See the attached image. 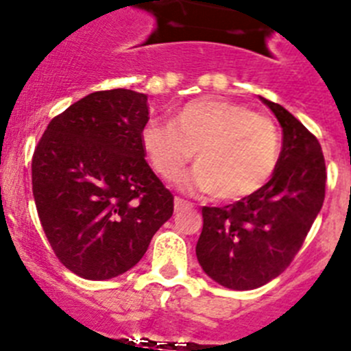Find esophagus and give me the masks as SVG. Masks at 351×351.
<instances>
[{
	"label": "esophagus",
	"instance_id": "obj_1",
	"mask_svg": "<svg viewBox=\"0 0 351 351\" xmlns=\"http://www.w3.org/2000/svg\"><path fill=\"white\" fill-rule=\"evenodd\" d=\"M189 202H186V200H182V198H179V197H176V200H173V208H176V212H181V210H184V208H189Z\"/></svg>",
	"mask_w": 351,
	"mask_h": 351
}]
</instances>
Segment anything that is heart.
Segmentation results:
<instances>
[{
	"label": "heart",
	"mask_w": 351,
	"mask_h": 351,
	"mask_svg": "<svg viewBox=\"0 0 351 351\" xmlns=\"http://www.w3.org/2000/svg\"><path fill=\"white\" fill-rule=\"evenodd\" d=\"M141 144L151 169L165 182H178L197 153L191 184L215 200L240 202L261 191L282 153L278 127L263 112L219 97L186 102L170 125L149 121Z\"/></svg>",
	"instance_id": "obj_1"
}]
</instances>
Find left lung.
I'll list each match as a JSON object with an SVG mask.
<instances>
[{"instance_id": "left-lung-1", "label": "left lung", "mask_w": 351, "mask_h": 351, "mask_svg": "<svg viewBox=\"0 0 351 351\" xmlns=\"http://www.w3.org/2000/svg\"><path fill=\"white\" fill-rule=\"evenodd\" d=\"M282 125L280 162L245 200L204 207L197 257L212 280L250 291L285 271L326 198V160L317 137L280 104L263 99Z\"/></svg>"}]
</instances>
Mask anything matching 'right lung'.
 I'll return each instance as SVG.
<instances>
[{
	"label": "right lung",
	"mask_w": 351,
	"mask_h": 351,
	"mask_svg": "<svg viewBox=\"0 0 351 351\" xmlns=\"http://www.w3.org/2000/svg\"><path fill=\"white\" fill-rule=\"evenodd\" d=\"M147 95L94 92L51 118L33 154V195L57 259L86 280L136 266L172 217L173 195L146 162Z\"/></svg>",
	"instance_id": "obj_1"
}]
</instances>
